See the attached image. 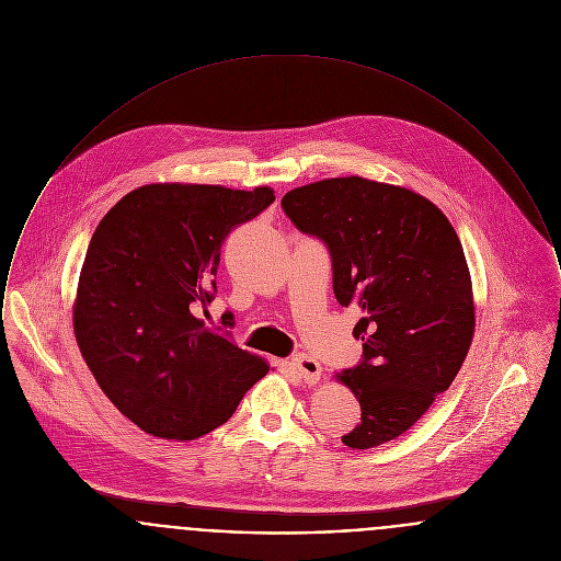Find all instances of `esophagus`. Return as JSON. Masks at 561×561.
I'll list each match as a JSON object with an SVG mask.
<instances>
[{
  "label": "esophagus",
  "mask_w": 561,
  "mask_h": 561,
  "mask_svg": "<svg viewBox=\"0 0 561 561\" xmlns=\"http://www.w3.org/2000/svg\"><path fill=\"white\" fill-rule=\"evenodd\" d=\"M291 364H294V368L298 370L304 382L314 385V382L319 380V376H321V364H319L314 357H310V355H306V353H298V355L291 359Z\"/></svg>",
  "instance_id": "34e87169"
}]
</instances>
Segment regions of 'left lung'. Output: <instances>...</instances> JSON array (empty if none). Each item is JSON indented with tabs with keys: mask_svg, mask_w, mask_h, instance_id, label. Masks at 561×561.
<instances>
[{
	"mask_svg": "<svg viewBox=\"0 0 561 561\" xmlns=\"http://www.w3.org/2000/svg\"><path fill=\"white\" fill-rule=\"evenodd\" d=\"M280 206L328 247L337 304L362 310L353 330L362 362L337 374L362 421L342 443H389L447 391L468 355L474 301L461 242L423 195L362 176L294 188Z\"/></svg>",
	"mask_w": 561,
	"mask_h": 561,
	"instance_id": "8db88e82",
	"label": "left lung"
}]
</instances>
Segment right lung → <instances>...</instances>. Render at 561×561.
<instances>
[{
  "label": "right lung",
  "mask_w": 561,
  "mask_h": 561,
  "mask_svg": "<svg viewBox=\"0 0 561 561\" xmlns=\"http://www.w3.org/2000/svg\"><path fill=\"white\" fill-rule=\"evenodd\" d=\"M274 191L145 185L100 221L80 270L75 334L102 391L150 436L193 440L236 412L267 364L206 328L231 229ZM224 325L231 328V312Z\"/></svg>",
  "instance_id": "right-lung-1"
}]
</instances>
